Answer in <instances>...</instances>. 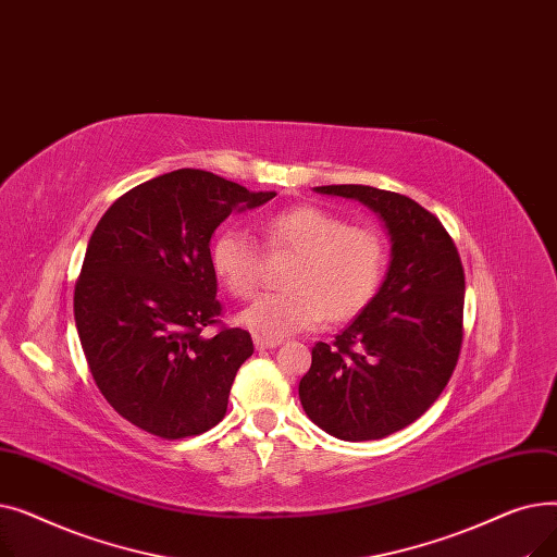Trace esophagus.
<instances>
[{"label":"esophagus","mask_w":557,"mask_h":557,"mask_svg":"<svg viewBox=\"0 0 557 557\" xmlns=\"http://www.w3.org/2000/svg\"><path fill=\"white\" fill-rule=\"evenodd\" d=\"M252 341H255L257 349H273V347L280 345V341H273V338H267V336H257V334H255Z\"/></svg>","instance_id":"34e87169"}]
</instances>
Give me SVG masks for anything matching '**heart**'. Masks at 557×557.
I'll return each instance as SVG.
<instances>
[{"mask_svg": "<svg viewBox=\"0 0 557 557\" xmlns=\"http://www.w3.org/2000/svg\"><path fill=\"white\" fill-rule=\"evenodd\" d=\"M273 252L296 259L284 273L286 290L267 294L239 313V323L273 341L330 320L357 315L376 294L386 271V244L372 227L349 225L313 205L284 210L263 225ZM216 280L230 296L250 298L261 282V248L246 227L221 230L210 248Z\"/></svg>", "mask_w": 557, "mask_h": 557, "instance_id": "heart-1", "label": "heart"}]
</instances>
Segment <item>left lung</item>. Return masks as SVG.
I'll return each instance as SVG.
<instances>
[{
	"label": "left lung",
	"instance_id": "8db88e82",
	"mask_svg": "<svg viewBox=\"0 0 557 557\" xmlns=\"http://www.w3.org/2000/svg\"><path fill=\"white\" fill-rule=\"evenodd\" d=\"M318 194L355 198L391 234L388 273L334 343H315L300 379L305 413L338 441H379L441 397L462 343L465 273L445 225L413 198L368 185Z\"/></svg>",
	"mask_w": 557,
	"mask_h": 557
}]
</instances>
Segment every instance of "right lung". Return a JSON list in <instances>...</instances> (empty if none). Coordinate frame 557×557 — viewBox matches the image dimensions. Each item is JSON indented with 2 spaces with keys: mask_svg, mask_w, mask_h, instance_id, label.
Returning a JSON list of instances; mask_svg holds the SVG:
<instances>
[{
  "mask_svg": "<svg viewBox=\"0 0 557 557\" xmlns=\"http://www.w3.org/2000/svg\"><path fill=\"white\" fill-rule=\"evenodd\" d=\"M221 175L178 169L116 198L87 244L74 320L101 395L164 441L198 435L227 411L234 374L255 352L246 330L219 325L214 230L269 202Z\"/></svg>",
  "mask_w": 557,
  "mask_h": 557,
  "instance_id": "1",
  "label": "right lung"
}]
</instances>
